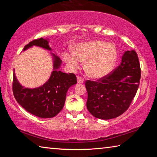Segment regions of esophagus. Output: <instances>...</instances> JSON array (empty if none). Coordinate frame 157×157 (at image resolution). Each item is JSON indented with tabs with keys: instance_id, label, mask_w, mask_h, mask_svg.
<instances>
[{
	"instance_id": "obj_1",
	"label": "esophagus",
	"mask_w": 157,
	"mask_h": 157,
	"mask_svg": "<svg viewBox=\"0 0 157 157\" xmlns=\"http://www.w3.org/2000/svg\"><path fill=\"white\" fill-rule=\"evenodd\" d=\"M77 79H78V83H83L84 82V79L82 78H81V77H78V78H77Z\"/></svg>"
}]
</instances>
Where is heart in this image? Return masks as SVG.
Masks as SVG:
<instances>
[{"mask_svg":"<svg viewBox=\"0 0 157 157\" xmlns=\"http://www.w3.org/2000/svg\"><path fill=\"white\" fill-rule=\"evenodd\" d=\"M117 50L113 44L96 40L78 45L75 53H63V57L72 71L79 68L82 62H85L84 68L93 78H101L108 75L116 64Z\"/></svg>","mask_w":157,"mask_h":157,"instance_id":"1","label":"heart"}]
</instances>
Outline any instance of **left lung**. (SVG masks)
I'll return each mask as SVG.
<instances>
[{"label": "left lung", "instance_id": "1", "mask_svg": "<svg viewBox=\"0 0 157 157\" xmlns=\"http://www.w3.org/2000/svg\"><path fill=\"white\" fill-rule=\"evenodd\" d=\"M140 67L134 50L126 51L121 64L97 81L86 80L87 109L95 118L109 120L127 110L139 86Z\"/></svg>", "mask_w": 157, "mask_h": 157}]
</instances>
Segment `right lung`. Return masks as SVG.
I'll return each mask as SVG.
<instances>
[{"label": "right lung", "mask_w": 157, "mask_h": 157, "mask_svg": "<svg viewBox=\"0 0 157 157\" xmlns=\"http://www.w3.org/2000/svg\"><path fill=\"white\" fill-rule=\"evenodd\" d=\"M33 46H37L51 50L46 39L39 38L30 41L23 50ZM54 57V71L50 79L41 86L35 89H27L21 86L13 74L12 91L16 100L23 109L39 118H52L59 113L64 105L68 89L77 83L75 74L65 73L58 71L61 60Z\"/></svg>", "instance_id": "1"}]
</instances>
